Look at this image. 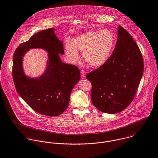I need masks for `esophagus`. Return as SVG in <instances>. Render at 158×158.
I'll return each instance as SVG.
<instances>
[{
	"label": "esophagus",
	"mask_w": 158,
	"mask_h": 158,
	"mask_svg": "<svg viewBox=\"0 0 158 158\" xmlns=\"http://www.w3.org/2000/svg\"><path fill=\"white\" fill-rule=\"evenodd\" d=\"M80 73H81V77H82L83 78H84L85 77V75H86V72H85V71L84 70H81Z\"/></svg>",
	"instance_id": "esophagus-1"
}]
</instances>
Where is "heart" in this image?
I'll return each mask as SVG.
<instances>
[{
  "instance_id": "1",
  "label": "heart",
  "mask_w": 158,
  "mask_h": 158,
  "mask_svg": "<svg viewBox=\"0 0 158 158\" xmlns=\"http://www.w3.org/2000/svg\"><path fill=\"white\" fill-rule=\"evenodd\" d=\"M114 44V36L109 30L89 31L77 36L73 41H68L65 45V53L71 63L79 59V52L83 51L84 60L90 66H102L108 60Z\"/></svg>"
}]
</instances>
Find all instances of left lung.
<instances>
[{
  "mask_svg": "<svg viewBox=\"0 0 158 158\" xmlns=\"http://www.w3.org/2000/svg\"><path fill=\"white\" fill-rule=\"evenodd\" d=\"M111 56L86 76L92 85V104L99 111L116 114L132 102L143 72L140 50L131 35L120 25Z\"/></svg>",
  "mask_w": 158,
  "mask_h": 158,
  "instance_id": "1",
  "label": "left lung"
}]
</instances>
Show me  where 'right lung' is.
Returning a JSON list of instances; mask_svg holds the SVG:
<instances>
[{
  "label": "right lung",
  "mask_w": 158,
  "mask_h": 158,
  "mask_svg": "<svg viewBox=\"0 0 158 158\" xmlns=\"http://www.w3.org/2000/svg\"><path fill=\"white\" fill-rule=\"evenodd\" d=\"M44 49L49 60L45 72L31 79L24 73L23 56L30 48ZM64 54L63 42L48 28L36 33L16 49L13 60V79L17 92L34 111L47 116H57L69 105L71 91L80 80V71L76 66L61 61Z\"/></svg>",
  "instance_id": "add662e5"
}]
</instances>
